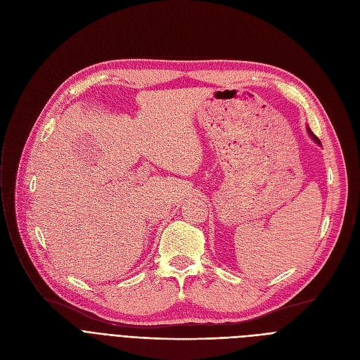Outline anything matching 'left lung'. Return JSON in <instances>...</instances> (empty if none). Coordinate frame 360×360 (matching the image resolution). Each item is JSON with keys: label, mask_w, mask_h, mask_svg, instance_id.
<instances>
[{"label": "left lung", "mask_w": 360, "mask_h": 360, "mask_svg": "<svg viewBox=\"0 0 360 360\" xmlns=\"http://www.w3.org/2000/svg\"><path fill=\"white\" fill-rule=\"evenodd\" d=\"M308 131H309V136H311V137H312V139H314V140H315V141H316V143H318V144H321V141H319V139H318V137H316V136H315V134H314V132H312V131H311V129H309V128H308Z\"/></svg>", "instance_id": "obj_1"}]
</instances>
